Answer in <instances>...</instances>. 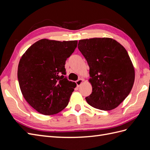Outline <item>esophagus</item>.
Returning <instances> with one entry per match:
<instances>
[{
  "label": "esophagus",
  "instance_id": "34e87169",
  "mask_svg": "<svg viewBox=\"0 0 150 150\" xmlns=\"http://www.w3.org/2000/svg\"><path fill=\"white\" fill-rule=\"evenodd\" d=\"M84 81V80L83 79H82V78L79 79L78 81H76V84H77V86H78V87H79L80 85L83 83V82Z\"/></svg>",
  "mask_w": 150,
  "mask_h": 150
}]
</instances>
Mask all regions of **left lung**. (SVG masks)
Listing matches in <instances>:
<instances>
[{
  "label": "left lung",
  "instance_id": "8db88e82",
  "mask_svg": "<svg viewBox=\"0 0 150 150\" xmlns=\"http://www.w3.org/2000/svg\"><path fill=\"white\" fill-rule=\"evenodd\" d=\"M78 47L89 67L93 90L86 101L101 110L117 108L128 96L134 81V66L128 52L108 38L79 40Z\"/></svg>",
  "mask_w": 150,
  "mask_h": 150
}]
</instances>
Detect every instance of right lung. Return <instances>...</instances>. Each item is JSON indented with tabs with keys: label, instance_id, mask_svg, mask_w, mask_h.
I'll return each instance as SVG.
<instances>
[{
	"label": "right lung",
	"instance_id": "add662e5",
	"mask_svg": "<svg viewBox=\"0 0 150 150\" xmlns=\"http://www.w3.org/2000/svg\"><path fill=\"white\" fill-rule=\"evenodd\" d=\"M77 44L78 40L40 39L21 57L17 78L22 94L40 114H56L67 106L76 84L64 76V66Z\"/></svg>",
	"mask_w": 150,
	"mask_h": 150
}]
</instances>
